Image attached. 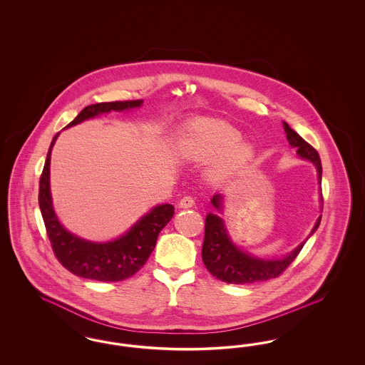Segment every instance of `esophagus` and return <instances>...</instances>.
Here are the masks:
<instances>
[{
  "instance_id": "obj_1",
  "label": "esophagus",
  "mask_w": 365,
  "mask_h": 365,
  "mask_svg": "<svg viewBox=\"0 0 365 365\" xmlns=\"http://www.w3.org/2000/svg\"><path fill=\"white\" fill-rule=\"evenodd\" d=\"M195 205V200L190 197V195H186V197H183L182 200H180V202H179V207L180 208H192Z\"/></svg>"
}]
</instances>
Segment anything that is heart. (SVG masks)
I'll use <instances>...</instances> for the list:
<instances>
[{
  "label": "heart",
  "mask_w": 365,
  "mask_h": 365,
  "mask_svg": "<svg viewBox=\"0 0 365 365\" xmlns=\"http://www.w3.org/2000/svg\"><path fill=\"white\" fill-rule=\"evenodd\" d=\"M241 140V133L228 123L201 119L190 128L191 152L202 160L222 156L212 168L216 180L228 179L238 174L253 156L250 145Z\"/></svg>",
  "instance_id": "1"
}]
</instances>
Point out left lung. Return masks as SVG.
Listing matches in <instances>:
<instances>
[{
  "label": "left lung",
  "mask_w": 365,
  "mask_h": 365,
  "mask_svg": "<svg viewBox=\"0 0 365 365\" xmlns=\"http://www.w3.org/2000/svg\"><path fill=\"white\" fill-rule=\"evenodd\" d=\"M283 128L286 133V138L289 140V145L297 149V155L304 160L311 161L316 167L319 185H322V161H320L319 153L307 140L301 138L293 128H290L287 123L283 122ZM320 200L323 202L322 194H320ZM210 202L216 210L222 212V202H223L222 194H215ZM320 220H322V216L317 217L309 237L317 230ZM307 240L299 243L293 252H290L287 256L282 259H274V260L260 259L257 256H253L245 252L232 242L227 232L225 220L219 215L208 213L205 217V238H204L201 255L207 269L215 278L231 284H245V283L262 282V280L279 277L294 261L298 253L301 252L302 246L307 242Z\"/></svg>",
  "instance_id": "1"
}]
</instances>
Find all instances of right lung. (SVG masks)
Wrapping results in <instances>:
<instances>
[{
  "label": "right lung",
  "mask_w": 365,
  "mask_h": 365,
  "mask_svg": "<svg viewBox=\"0 0 365 365\" xmlns=\"http://www.w3.org/2000/svg\"><path fill=\"white\" fill-rule=\"evenodd\" d=\"M142 100L88 105L66 127H72L110 110L122 112L139 108ZM60 133L53 138L39 179L38 202L49 241L57 260L76 277L101 282H119L133 277L145 265L156 246L160 231L174 216V207L163 204L150 209L124 235L109 242L86 241L66 230L53 208L51 194V155Z\"/></svg>",
  "instance_id": "add662e5"
}]
</instances>
